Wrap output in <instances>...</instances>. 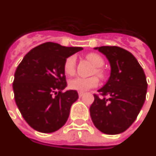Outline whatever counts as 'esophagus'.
<instances>
[{"label": "esophagus", "mask_w": 156, "mask_h": 156, "mask_svg": "<svg viewBox=\"0 0 156 156\" xmlns=\"http://www.w3.org/2000/svg\"><path fill=\"white\" fill-rule=\"evenodd\" d=\"M84 95V93L83 92H78V96H79V97H82Z\"/></svg>", "instance_id": "obj_1"}]
</instances>
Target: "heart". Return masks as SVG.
<instances>
[{
  "label": "heart",
  "mask_w": 156,
  "mask_h": 156,
  "mask_svg": "<svg viewBox=\"0 0 156 156\" xmlns=\"http://www.w3.org/2000/svg\"><path fill=\"white\" fill-rule=\"evenodd\" d=\"M87 59H88L90 62L92 63L96 67H102L105 64L104 59L97 53H89L88 55H87ZM64 70H65V73L68 75H72L75 73L76 57L74 55H71L65 59ZM96 73L101 78L104 76L103 70L101 68L96 69ZM98 83H99V81L97 77H91V78H87L78 77V78L71 79L69 82V87L70 89L74 90V91L84 92L90 88L97 87Z\"/></svg>",
  "instance_id": "heart-1"
}]
</instances>
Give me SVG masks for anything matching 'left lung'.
<instances>
[{
	"label": "left lung",
	"mask_w": 156,
	"mask_h": 156,
	"mask_svg": "<svg viewBox=\"0 0 156 156\" xmlns=\"http://www.w3.org/2000/svg\"><path fill=\"white\" fill-rule=\"evenodd\" d=\"M95 49L106 56L111 72L105 85L98 90L103 97L94 94L90 107L91 120L103 133H121L136 120L144 104L147 78L138 61L128 51L115 46Z\"/></svg>",
	"instance_id": "1"
}]
</instances>
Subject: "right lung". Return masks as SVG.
Returning a JSON list of instances; mask_svg holds the SVG:
<instances>
[{
	"mask_svg": "<svg viewBox=\"0 0 156 156\" xmlns=\"http://www.w3.org/2000/svg\"><path fill=\"white\" fill-rule=\"evenodd\" d=\"M82 47L45 42L32 49L15 73L13 90L21 115L33 129L49 133L65 125L77 91L63 92L67 86L65 59Z\"/></svg>",
	"mask_w": 156,
	"mask_h": 156,
	"instance_id": "obj_1",
	"label": "right lung"
}]
</instances>
